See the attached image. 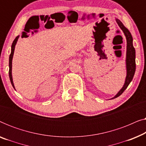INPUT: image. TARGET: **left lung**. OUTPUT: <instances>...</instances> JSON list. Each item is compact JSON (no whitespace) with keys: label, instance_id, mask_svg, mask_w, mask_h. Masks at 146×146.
<instances>
[{"label":"left lung","instance_id":"8db88e82","mask_svg":"<svg viewBox=\"0 0 146 146\" xmlns=\"http://www.w3.org/2000/svg\"><path fill=\"white\" fill-rule=\"evenodd\" d=\"M115 21L119 28L123 31L125 38H126L127 42V50H126V58H125V66H126V77H125V82L123 87L116 94V95L111 99H114L115 98L118 97L122 94L127 87L128 86L129 83L132 80L133 76H134L135 72V50L133 46V38L131 36L130 32L128 31L127 28L124 27L122 23L117 19H115Z\"/></svg>","mask_w":146,"mask_h":146}]
</instances>
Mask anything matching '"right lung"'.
<instances>
[{"instance_id":"1","label":"right lung","mask_w":146,"mask_h":146,"mask_svg":"<svg viewBox=\"0 0 146 146\" xmlns=\"http://www.w3.org/2000/svg\"><path fill=\"white\" fill-rule=\"evenodd\" d=\"M19 36L16 37V38L14 40L13 44H12L11 46V53L10 54L9 56V78H10V80H11V82L12 84V86H13L14 89L15 90V85H14L13 83V76H12V62H13V55H14V52H15V46L17 44L18 39H19Z\"/></svg>"}]
</instances>
